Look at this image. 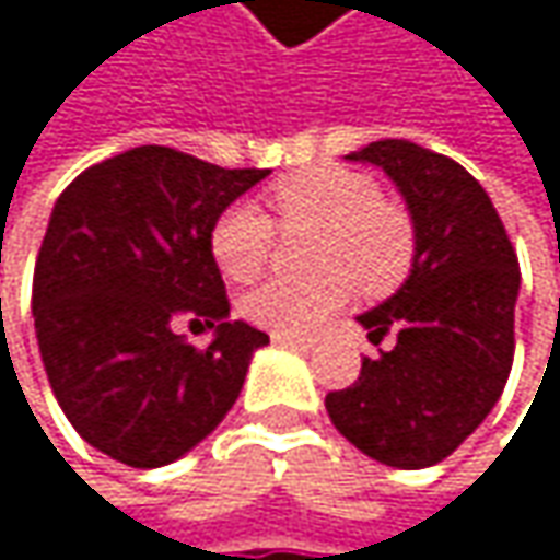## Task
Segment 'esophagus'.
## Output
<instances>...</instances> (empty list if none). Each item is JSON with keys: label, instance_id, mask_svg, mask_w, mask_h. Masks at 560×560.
<instances>
[{"label": "esophagus", "instance_id": "34e87169", "mask_svg": "<svg viewBox=\"0 0 560 560\" xmlns=\"http://www.w3.org/2000/svg\"><path fill=\"white\" fill-rule=\"evenodd\" d=\"M272 343L294 347V350H311L314 347V340L311 337H301V334H272Z\"/></svg>", "mask_w": 560, "mask_h": 560}]
</instances>
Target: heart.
Returning a JSON list of instances; mask_svg holds the SVG:
<instances>
[{
    "label": "heart",
    "instance_id": "b5f03b06",
    "mask_svg": "<svg viewBox=\"0 0 560 560\" xmlns=\"http://www.w3.org/2000/svg\"><path fill=\"white\" fill-rule=\"evenodd\" d=\"M279 226H314L307 279H272L243 298V314L272 334H311L353 294H389L415 262L411 217L383 200L370 174L340 165L301 168L269 190ZM210 253L230 281H253L272 256V223L253 203L226 207L210 230Z\"/></svg>",
    "mask_w": 560,
    "mask_h": 560
}]
</instances>
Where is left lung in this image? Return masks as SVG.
Listing matches in <instances>:
<instances>
[{
    "label": "left lung",
    "instance_id": "8db88e82",
    "mask_svg": "<svg viewBox=\"0 0 560 560\" xmlns=\"http://www.w3.org/2000/svg\"><path fill=\"white\" fill-rule=\"evenodd\" d=\"M392 177L415 223L405 284L357 320L380 343L360 380L327 392L334 428L366 457L421 470L454 454L493 411L515 353L518 259L480 180L405 139L347 155Z\"/></svg>",
    "mask_w": 560,
    "mask_h": 560
}]
</instances>
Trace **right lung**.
Wrapping results in <instances>:
<instances>
[{
    "instance_id": "obj_1",
    "label": "right lung",
    "mask_w": 560,
    "mask_h": 560,
    "mask_svg": "<svg viewBox=\"0 0 560 560\" xmlns=\"http://www.w3.org/2000/svg\"><path fill=\"white\" fill-rule=\"evenodd\" d=\"M266 174L139 145L57 197L32 311L57 405L90 447L139 470L165 467L240 398L269 334L230 320L210 230ZM180 319L213 326L211 347L187 345Z\"/></svg>"
}]
</instances>
